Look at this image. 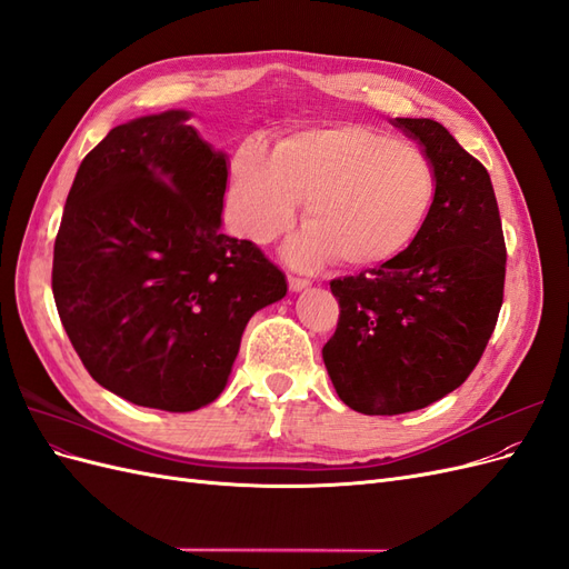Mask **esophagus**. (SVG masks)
<instances>
[{"mask_svg": "<svg viewBox=\"0 0 569 569\" xmlns=\"http://www.w3.org/2000/svg\"><path fill=\"white\" fill-rule=\"evenodd\" d=\"M287 284H289V291H303V289H308V280H303V278H297V274H289L287 278Z\"/></svg>", "mask_w": 569, "mask_h": 569, "instance_id": "obj_1", "label": "esophagus"}]
</instances>
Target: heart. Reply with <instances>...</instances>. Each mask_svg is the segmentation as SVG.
<instances>
[{
  "label": "heart",
  "instance_id": "heart-1",
  "mask_svg": "<svg viewBox=\"0 0 569 569\" xmlns=\"http://www.w3.org/2000/svg\"><path fill=\"white\" fill-rule=\"evenodd\" d=\"M435 192V166L420 147L358 123L289 132L272 157L244 142L230 163V209L251 242H272L306 201L308 228L284 249L297 268L330 258L349 270L393 261L416 242Z\"/></svg>",
  "mask_w": 569,
  "mask_h": 569
}]
</instances>
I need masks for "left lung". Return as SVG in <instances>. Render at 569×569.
<instances>
[{"label": "left lung", "mask_w": 569, "mask_h": 569, "mask_svg": "<svg viewBox=\"0 0 569 569\" xmlns=\"http://www.w3.org/2000/svg\"><path fill=\"white\" fill-rule=\"evenodd\" d=\"M435 166L420 234L393 261L332 280L339 301L327 375L349 408L401 416L458 389L503 303L506 242L487 168L432 118H393Z\"/></svg>", "instance_id": "8db88e82"}]
</instances>
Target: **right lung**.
<instances>
[{
  "instance_id": "1",
  "label": "right lung",
  "mask_w": 569,
  "mask_h": 569,
  "mask_svg": "<svg viewBox=\"0 0 569 569\" xmlns=\"http://www.w3.org/2000/svg\"><path fill=\"white\" fill-rule=\"evenodd\" d=\"M189 116L128 120L82 159L51 268L82 366L120 399L168 412L216 401L247 322L287 295L261 249L220 232L228 153Z\"/></svg>"
}]
</instances>
